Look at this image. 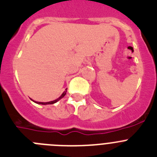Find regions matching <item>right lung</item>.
<instances>
[{
    "label": "right lung",
    "instance_id": "add662e5",
    "mask_svg": "<svg viewBox=\"0 0 157 157\" xmlns=\"http://www.w3.org/2000/svg\"><path fill=\"white\" fill-rule=\"evenodd\" d=\"M66 91H67V88L66 89V91H64V92L63 93V94H62V95L60 96V97H59V98H57V99H56V100H54V101H48V102H39V101H33V100H32V101H34V102H36V103H38V104H41V105H47V104H54V103H56V102H57L58 101H59V100H60L61 99V98H63V97H64L65 95H66Z\"/></svg>",
    "mask_w": 157,
    "mask_h": 157
}]
</instances>
